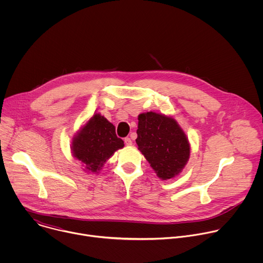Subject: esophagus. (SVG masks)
<instances>
[{
  "instance_id": "esophagus-1",
  "label": "esophagus",
  "mask_w": 263,
  "mask_h": 263,
  "mask_svg": "<svg viewBox=\"0 0 263 263\" xmlns=\"http://www.w3.org/2000/svg\"><path fill=\"white\" fill-rule=\"evenodd\" d=\"M124 141H125V144H126V145H128V146L132 145V140H131V138H129V137H126Z\"/></svg>"
}]
</instances>
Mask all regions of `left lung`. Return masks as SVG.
I'll list each match as a JSON object with an SVG mask.
<instances>
[{
  "instance_id": "1",
  "label": "left lung",
  "mask_w": 263,
  "mask_h": 263,
  "mask_svg": "<svg viewBox=\"0 0 263 263\" xmlns=\"http://www.w3.org/2000/svg\"><path fill=\"white\" fill-rule=\"evenodd\" d=\"M138 149L161 180L178 176L191 156V144L177 121L149 111L138 116Z\"/></svg>"
}]
</instances>
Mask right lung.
I'll return each instance as SVG.
<instances>
[{"label": "right lung", "mask_w": 263, "mask_h": 263, "mask_svg": "<svg viewBox=\"0 0 263 263\" xmlns=\"http://www.w3.org/2000/svg\"><path fill=\"white\" fill-rule=\"evenodd\" d=\"M116 127L100 114H95L72 137L71 154L86 173L98 174L116 151L124 147Z\"/></svg>", "instance_id": "right-lung-1"}]
</instances>
